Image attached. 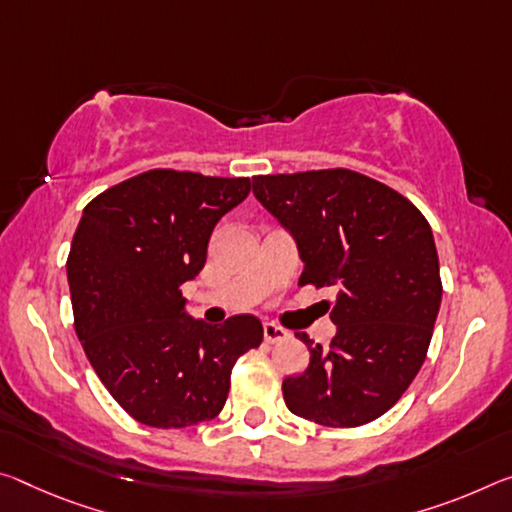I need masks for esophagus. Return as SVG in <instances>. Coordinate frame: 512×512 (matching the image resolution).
Returning a JSON list of instances; mask_svg holds the SVG:
<instances>
[{"label": "esophagus", "instance_id": "1", "mask_svg": "<svg viewBox=\"0 0 512 512\" xmlns=\"http://www.w3.org/2000/svg\"><path fill=\"white\" fill-rule=\"evenodd\" d=\"M287 337H289V332L285 328L275 326V323H264V342L266 344H278Z\"/></svg>", "mask_w": 512, "mask_h": 512}]
</instances>
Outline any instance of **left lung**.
Masks as SVG:
<instances>
[{"instance_id":"obj_1","label":"left lung","mask_w":512,"mask_h":512,"mask_svg":"<svg viewBox=\"0 0 512 512\" xmlns=\"http://www.w3.org/2000/svg\"><path fill=\"white\" fill-rule=\"evenodd\" d=\"M253 193L294 234L298 285L339 287L330 346L298 335L310 364L282 383L287 408L328 428L369 424L401 399L431 344L442 300L431 225L392 186L348 168L255 175Z\"/></svg>"}]
</instances>
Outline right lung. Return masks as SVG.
<instances>
[{
	"mask_svg": "<svg viewBox=\"0 0 512 512\" xmlns=\"http://www.w3.org/2000/svg\"><path fill=\"white\" fill-rule=\"evenodd\" d=\"M248 193V177L152 168L81 214L68 255L77 337L102 385L145 426L214 419L234 362L262 344L257 316L193 321L180 291L205 266L216 223Z\"/></svg>",
	"mask_w": 512,
	"mask_h": 512,
	"instance_id": "obj_1",
	"label": "right lung"
}]
</instances>
